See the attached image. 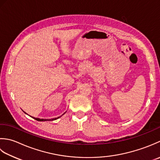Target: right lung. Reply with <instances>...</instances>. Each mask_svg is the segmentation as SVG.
Masks as SVG:
<instances>
[{
    "mask_svg": "<svg viewBox=\"0 0 160 160\" xmlns=\"http://www.w3.org/2000/svg\"><path fill=\"white\" fill-rule=\"evenodd\" d=\"M66 112H65L63 115H63L65 113H66ZM25 114H27L26 112H25ZM61 115V116H62ZM61 116H60V117H58L57 118H53V119H40V118H36V117H32V118H34V119H36V120H37V121H39V122H45V121H53V120H56V119H58V118H60V117H61Z\"/></svg>",
    "mask_w": 160,
    "mask_h": 160,
    "instance_id": "add662e5",
    "label": "right lung"
}]
</instances>
